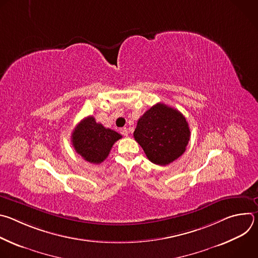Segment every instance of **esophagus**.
<instances>
[{
    "label": "esophagus",
    "instance_id": "obj_1",
    "mask_svg": "<svg viewBox=\"0 0 258 258\" xmlns=\"http://www.w3.org/2000/svg\"><path fill=\"white\" fill-rule=\"evenodd\" d=\"M120 133H121V135L124 136V137H127V135H128V132H127V128H126V127H122V128L120 130Z\"/></svg>",
    "mask_w": 258,
    "mask_h": 258
}]
</instances>
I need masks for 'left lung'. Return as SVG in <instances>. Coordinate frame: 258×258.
<instances>
[{
  "label": "left lung",
  "mask_w": 258,
  "mask_h": 258,
  "mask_svg": "<svg viewBox=\"0 0 258 258\" xmlns=\"http://www.w3.org/2000/svg\"><path fill=\"white\" fill-rule=\"evenodd\" d=\"M190 134L178 110L157 103L140 117L134 137L152 163L167 165L186 151Z\"/></svg>",
  "instance_id": "8db88e82"
}]
</instances>
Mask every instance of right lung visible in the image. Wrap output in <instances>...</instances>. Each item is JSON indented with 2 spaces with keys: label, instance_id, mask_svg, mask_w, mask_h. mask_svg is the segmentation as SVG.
I'll return each instance as SVG.
<instances>
[{
  "label": "right lung",
  "instance_id": "1",
  "mask_svg": "<svg viewBox=\"0 0 258 258\" xmlns=\"http://www.w3.org/2000/svg\"><path fill=\"white\" fill-rule=\"evenodd\" d=\"M121 138L115 131L104 127L93 116H88L73 130L71 142L77 153L86 161L99 164L107 158L113 144Z\"/></svg>",
  "mask_w": 258,
  "mask_h": 258
}]
</instances>
